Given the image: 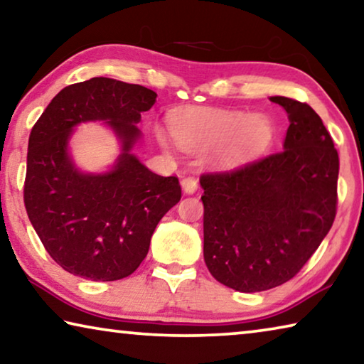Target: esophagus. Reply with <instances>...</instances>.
Here are the masks:
<instances>
[{"label": "esophagus", "instance_id": "obj_1", "mask_svg": "<svg viewBox=\"0 0 364 364\" xmlns=\"http://www.w3.org/2000/svg\"><path fill=\"white\" fill-rule=\"evenodd\" d=\"M181 188L186 194H194L198 191V181H196L194 178H184L181 181Z\"/></svg>", "mask_w": 364, "mask_h": 364}]
</instances>
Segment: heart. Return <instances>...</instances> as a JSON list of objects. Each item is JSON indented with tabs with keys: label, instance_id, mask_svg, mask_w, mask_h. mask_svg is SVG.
Segmentation results:
<instances>
[{
	"label": "heart",
	"instance_id": "obj_1",
	"mask_svg": "<svg viewBox=\"0 0 364 364\" xmlns=\"http://www.w3.org/2000/svg\"><path fill=\"white\" fill-rule=\"evenodd\" d=\"M171 132L186 151H209L217 166H235L256 157L274 139V123L267 114L240 109L189 108L173 114ZM159 141L166 146L164 132Z\"/></svg>",
	"mask_w": 364,
	"mask_h": 364
}]
</instances>
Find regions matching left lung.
Instances as JSON below:
<instances>
[{
    "label": "left lung",
    "mask_w": 364,
    "mask_h": 364,
    "mask_svg": "<svg viewBox=\"0 0 364 364\" xmlns=\"http://www.w3.org/2000/svg\"><path fill=\"white\" fill-rule=\"evenodd\" d=\"M270 102L290 121L284 151L200 176L205 265L213 279L243 293L293 279L337 210L338 154L319 114L287 97Z\"/></svg>",
    "instance_id": "left-lung-1"
}]
</instances>
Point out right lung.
<instances>
[{
  "label": "right lung",
  "instance_id": "obj_1",
  "mask_svg": "<svg viewBox=\"0 0 364 364\" xmlns=\"http://www.w3.org/2000/svg\"><path fill=\"white\" fill-rule=\"evenodd\" d=\"M154 90L109 77L63 89L28 137L24 203L45 250L69 274L94 282L131 275L147 256L154 230L181 199L176 176H160L132 149L141 139V113ZM103 120L120 142L107 172L79 171L68 152L75 126Z\"/></svg>",
  "mask_w": 364,
  "mask_h": 364
}]
</instances>
